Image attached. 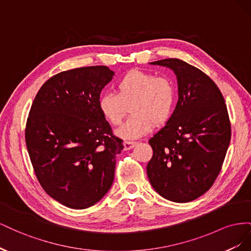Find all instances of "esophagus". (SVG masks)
<instances>
[{
    "instance_id": "obj_1",
    "label": "esophagus",
    "mask_w": 251,
    "mask_h": 251,
    "mask_svg": "<svg viewBox=\"0 0 251 251\" xmlns=\"http://www.w3.org/2000/svg\"><path fill=\"white\" fill-rule=\"evenodd\" d=\"M136 144H137V142L136 141H125L124 146H125V150L127 151V150H131L132 148H134Z\"/></svg>"
}]
</instances>
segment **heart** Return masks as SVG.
Listing matches in <instances>:
<instances>
[{
	"mask_svg": "<svg viewBox=\"0 0 251 251\" xmlns=\"http://www.w3.org/2000/svg\"><path fill=\"white\" fill-rule=\"evenodd\" d=\"M116 93H103L98 100L102 116L109 124L119 126L131 107L133 115L118 134L125 138H137L156 126H164L173 116L177 101L174 81L168 76L133 70L119 78Z\"/></svg>",
	"mask_w": 251,
	"mask_h": 251,
	"instance_id": "b5f03b06",
	"label": "heart"
}]
</instances>
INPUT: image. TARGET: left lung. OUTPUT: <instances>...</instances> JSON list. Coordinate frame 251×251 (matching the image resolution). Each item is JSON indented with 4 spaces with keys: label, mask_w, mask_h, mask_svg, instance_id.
Instances as JSON below:
<instances>
[{
    "label": "left lung",
    "mask_w": 251,
    "mask_h": 251,
    "mask_svg": "<svg viewBox=\"0 0 251 251\" xmlns=\"http://www.w3.org/2000/svg\"><path fill=\"white\" fill-rule=\"evenodd\" d=\"M171 68L179 100L165 126L149 140L151 186L163 198L184 203L214 184L228 149L231 126L224 97L208 75L179 58L151 63Z\"/></svg>",
    "instance_id": "left-lung-1"
}]
</instances>
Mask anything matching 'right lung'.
I'll return each mask as SVG.
<instances>
[{
  "mask_svg": "<svg viewBox=\"0 0 251 251\" xmlns=\"http://www.w3.org/2000/svg\"><path fill=\"white\" fill-rule=\"evenodd\" d=\"M113 75L107 66L55 74L29 112L25 139L35 176L51 198L69 208L92 206L113 183L124 144L98 108Z\"/></svg>",
  "mask_w": 251,
  "mask_h": 251,
  "instance_id": "right-lung-1",
  "label": "right lung"
}]
</instances>
